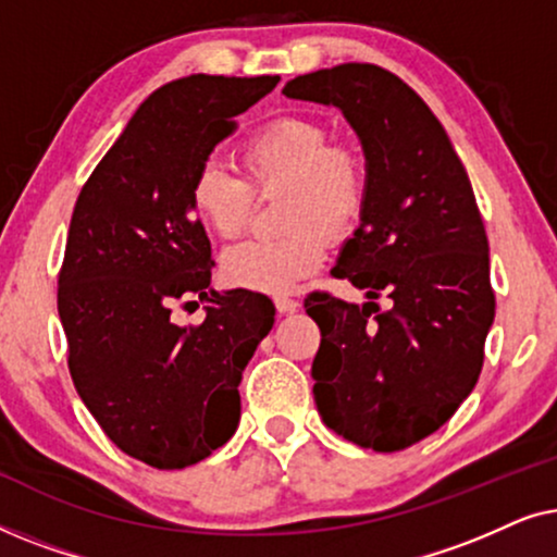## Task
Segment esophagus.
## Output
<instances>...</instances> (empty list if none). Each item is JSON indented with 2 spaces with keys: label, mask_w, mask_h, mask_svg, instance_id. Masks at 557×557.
Here are the masks:
<instances>
[{
  "label": "esophagus",
  "mask_w": 557,
  "mask_h": 557,
  "mask_svg": "<svg viewBox=\"0 0 557 557\" xmlns=\"http://www.w3.org/2000/svg\"><path fill=\"white\" fill-rule=\"evenodd\" d=\"M301 307V301L299 299H292V296H278L276 299V309H278V314H294L296 309Z\"/></svg>",
  "instance_id": "esophagus-1"
}]
</instances>
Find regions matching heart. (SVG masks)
I'll return each mask as SVG.
<instances>
[{
	"label": "heart",
	"mask_w": 557,
	"mask_h": 557,
	"mask_svg": "<svg viewBox=\"0 0 557 557\" xmlns=\"http://www.w3.org/2000/svg\"><path fill=\"white\" fill-rule=\"evenodd\" d=\"M243 164L258 189H288L278 238H250L223 256L227 284L258 294H288L324 261V231L345 238L362 215L368 182L352 154L334 149L324 126L281 119L250 136ZM197 218L220 238H235L253 212V187L218 159L200 164L193 180Z\"/></svg>",
	"instance_id": "b5f03b06"
}]
</instances>
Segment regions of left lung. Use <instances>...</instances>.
Masks as SVG:
<instances>
[{"label":"left lung","instance_id":"left-lung-1","mask_svg":"<svg viewBox=\"0 0 557 557\" xmlns=\"http://www.w3.org/2000/svg\"><path fill=\"white\" fill-rule=\"evenodd\" d=\"M284 96L345 116L368 182L360 225L334 265L368 301L304 299L322 332L317 410L357 446L400 451L438 431L482 372L494 292L474 189L441 121L391 71L342 63L288 81Z\"/></svg>","mask_w":557,"mask_h":557}]
</instances>
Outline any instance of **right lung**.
Listing matches in <instances>:
<instances>
[{
    "label": "right lung",
    "mask_w": 557,
    "mask_h": 557,
    "mask_svg": "<svg viewBox=\"0 0 557 557\" xmlns=\"http://www.w3.org/2000/svg\"><path fill=\"white\" fill-rule=\"evenodd\" d=\"M278 75H187L157 88L83 185L58 276L67 368L106 436L154 469L202 461L238 429L243 370L273 326L269 296L215 292L193 180ZM208 300L200 327L171 304Z\"/></svg>",
    "instance_id": "add662e5"
}]
</instances>
